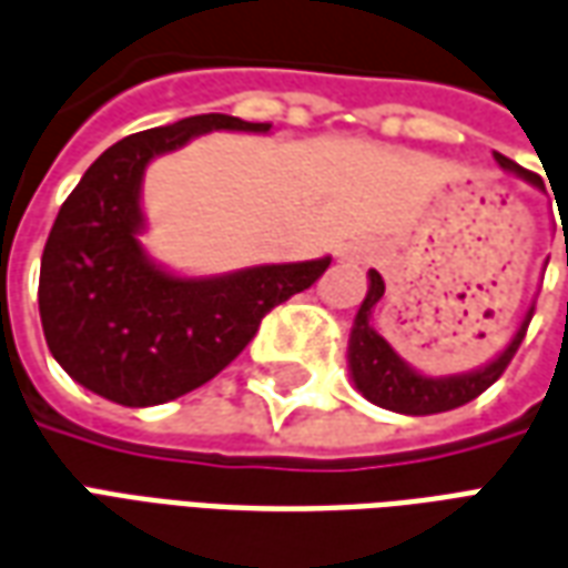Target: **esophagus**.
Listing matches in <instances>:
<instances>
[{"label":"esophagus","instance_id":"esophagus-1","mask_svg":"<svg viewBox=\"0 0 568 568\" xmlns=\"http://www.w3.org/2000/svg\"><path fill=\"white\" fill-rule=\"evenodd\" d=\"M346 258L365 261V258H368V246H362V243H356V246H349V248H346Z\"/></svg>","mask_w":568,"mask_h":568}]
</instances>
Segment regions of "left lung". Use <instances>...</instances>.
Masks as SVG:
<instances>
[{"label":"left lung","instance_id":"8db88e82","mask_svg":"<svg viewBox=\"0 0 568 568\" xmlns=\"http://www.w3.org/2000/svg\"><path fill=\"white\" fill-rule=\"evenodd\" d=\"M496 163L505 166V170H511V173L524 175L529 182H536V185H541L538 175H532L529 170H524V166H517L514 161H508L499 151H496ZM381 297V273L371 271V292L368 297L362 301V307H358L356 313V325H353V334H349V368H353V381H356L358 393L365 395L368 402H374L377 407H386V410H395V414H410V417L444 414V410L468 405V402H475L480 393H487L489 386L505 374V368L511 365L517 346L524 344L529 320H532V313H536V307L526 313V320L520 322V328L514 334V341L508 344V349H505L499 358H493L487 368L475 371V374H459V377H440V381H432V377H423V374H417L414 368H407L405 362L393 353V346L386 344L381 334L371 328V307H374Z\"/></svg>","mask_w":568,"mask_h":568}]
</instances>
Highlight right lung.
Segmentation results:
<instances>
[{
	"instance_id": "add662e5",
	"label": "right lung",
	"mask_w": 568,
	"mask_h": 568,
	"mask_svg": "<svg viewBox=\"0 0 568 568\" xmlns=\"http://www.w3.org/2000/svg\"><path fill=\"white\" fill-rule=\"evenodd\" d=\"M210 130L267 133L271 124L212 112L115 142L63 200L44 243V341L72 381L118 405H163L210 383L246 349L273 307L332 264H264L215 280H179L142 255L145 163Z\"/></svg>"
}]
</instances>
